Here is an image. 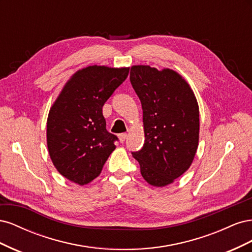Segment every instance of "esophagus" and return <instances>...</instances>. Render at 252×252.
<instances>
[{
    "label": "esophagus",
    "instance_id": "34e87169",
    "mask_svg": "<svg viewBox=\"0 0 252 252\" xmlns=\"http://www.w3.org/2000/svg\"><path fill=\"white\" fill-rule=\"evenodd\" d=\"M118 136H119L120 142L123 143V142L126 140V138H127V133H121V134H119Z\"/></svg>",
    "mask_w": 252,
    "mask_h": 252
}]
</instances>
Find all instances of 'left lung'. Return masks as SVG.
Wrapping results in <instances>:
<instances>
[{
	"mask_svg": "<svg viewBox=\"0 0 252 252\" xmlns=\"http://www.w3.org/2000/svg\"><path fill=\"white\" fill-rule=\"evenodd\" d=\"M130 82L143 108L145 143L132 152L149 185L165 187L186 172L200 136L199 104L182 75L169 68L133 65Z\"/></svg>",
	"mask_w": 252,
	"mask_h": 252,
	"instance_id": "obj_1",
	"label": "left lung"
}]
</instances>
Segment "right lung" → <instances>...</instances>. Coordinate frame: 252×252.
Instances as JSON below:
<instances>
[{
  "label": "right lung",
  "mask_w": 252,
  "mask_h": 252,
  "mask_svg": "<svg viewBox=\"0 0 252 252\" xmlns=\"http://www.w3.org/2000/svg\"><path fill=\"white\" fill-rule=\"evenodd\" d=\"M129 72V67L91 65L75 71L50 107L47 147L57 170L78 185L100 175L118 138L106 129L103 106Z\"/></svg>",
  "instance_id": "right-lung-1"
}]
</instances>
